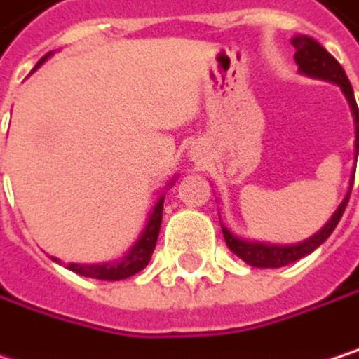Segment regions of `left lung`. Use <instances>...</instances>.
<instances>
[{"label":"left lung","instance_id":"left-lung-1","mask_svg":"<svg viewBox=\"0 0 359 359\" xmlns=\"http://www.w3.org/2000/svg\"><path fill=\"white\" fill-rule=\"evenodd\" d=\"M292 46L297 48L294 52V60L299 65V69L307 75H313V77H322V79H328V81H334L341 86L343 94L347 96L349 100V107H351V113H353V121H355V155L359 151V111L358 102H355V96H353V88L343 71V67L339 65V60L326 50L322 48L316 39L311 37H305V35H297L292 39ZM351 185H353V178H351ZM347 202H349V194L347 198L343 200V204L339 206V210L332 215V219L324 225V229L320 233H316L313 238H309L307 242L303 244H297V246H267V244H252V242H244L240 238H236L229 229H225L223 225V236H225V242L229 246V250H233L242 261H246L248 265L252 267H267V269H273V267H284V265H290L303 257H307L309 252H313L318 246H322L330 233L334 231V227L339 225L345 208H347Z\"/></svg>","mask_w":359,"mask_h":359}]
</instances>
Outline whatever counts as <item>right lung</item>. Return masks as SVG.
I'll list each match as a JSON object with an SVG mask.
<instances>
[{
  "mask_svg": "<svg viewBox=\"0 0 359 359\" xmlns=\"http://www.w3.org/2000/svg\"><path fill=\"white\" fill-rule=\"evenodd\" d=\"M50 54H46L37 65L35 69L48 58ZM33 69V71H35ZM161 212H163V198H159V202L155 204L151 217H149V223L140 236V240L130 248V252L121 259V261H115V263H104V265H77V263H69L67 269L79 273V276H86V278H96V280H109V282H117V280H126L134 273H138L140 269H144L151 261V255L155 250V244H157V236H159V227H161ZM54 259V257H52ZM58 261V259H54Z\"/></svg>",
  "mask_w": 359,
  "mask_h": 359,
  "instance_id": "obj_1",
  "label": "right lung"
}]
</instances>
